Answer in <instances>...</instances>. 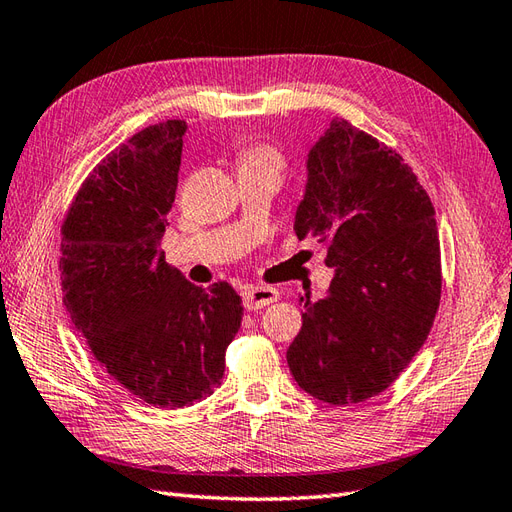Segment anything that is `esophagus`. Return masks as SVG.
Returning <instances> with one entry per match:
<instances>
[{
	"label": "esophagus",
	"mask_w": 512,
	"mask_h": 512,
	"mask_svg": "<svg viewBox=\"0 0 512 512\" xmlns=\"http://www.w3.org/2000/svg\"><path fill=\"white\" fill-rule=\"evenodd\" d=\"M279 292L275 288H268V285H259V288H244L242 290V301L246 310H261V307H266L270 303L277 301Z\"/></svg>",
	"instance_id": "34e87169"
}]
</instances>
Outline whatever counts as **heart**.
<instances>
[{
	"label": "heart",
	"mask_w": 512,
	"mask_h": 512,
	"mask_svg": "<svg viewBox=\"0 0 512 512\" xmlns=\"http://www.w3.org/2000/svg\"><path fill=\"white\" fill-rule=\"evenodd\" d=\"M272 165V168L281 170L283 168V157L277 148L272 146H253L242 154V165Z\"/></svg>",
	"instance_id": "1"
}]
</instances>
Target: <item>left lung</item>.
<instances>
[{"mask_svg": "<svg viewBox=\"0 0 512 512\" xmlns=\"http://www.w3.org/2000/svg\"><path fill=\"white\" fill-rule=\"evenodd\" d=\"M294 231L318 237L336 270L323 299L301 296L294 382L331 406L371 399L423 347L441 301L432 200L395 150L336 117L307 154Z\"/></svg>", "mask_w": 512, "mask_h": 512, "instance_id": "8db88e82", "label": "left lung"}]
</instances>
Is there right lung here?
<instances>
[{"instance_id": "1", "label": "right lung", "mask_w": 512, "mask_h": 512, "mask_svg": "<svg viewBox=\"0 0 512 512\" xmlns=\"http://www.w3.org/2000/svg\"><path fill=\"white\" fill-rule=\"evenodd\" d=\"M185 130L183 120L139 130L89 174L65 218L58 264L63 303L93 358L130 395L165 410L220 386L244 312L227 281L205 290L165 264Z\"/></svg>"}]
</instances>
